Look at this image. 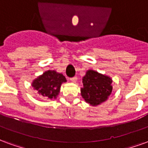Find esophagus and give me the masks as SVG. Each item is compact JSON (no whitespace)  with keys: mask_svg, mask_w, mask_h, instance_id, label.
Segmentation results:
<instances>
[{"mask_svg":"<svg viewBox=\"0 0 148 148\" xmlns=\"http://www.w3.org/2000/svg\"><path fill=\"white\" fill-rule=\"evenodd\" d=\"M70 80L73 82V83H76V81H77V77L76 76L72 77V78H70Z\"/></svg>","mask_w":148,"mask_h":148,"instance_id":"esophagus-1","label":"esophagus"}]
</instances>
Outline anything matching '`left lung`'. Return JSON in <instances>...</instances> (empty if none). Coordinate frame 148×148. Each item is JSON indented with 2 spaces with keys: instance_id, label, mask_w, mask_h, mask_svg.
I'll return each instance as SVG.
<instances>
[{
  "instance_id": "obj_1",
  "label": "left lung",
  "mask_w": 148,
  "mask_h": 148,
  "mask_svg": "<svg viewBox=\"0 0 148 148\" xmlns=\"http://www.w3.org/2000/svg\"><path fill=\"white\" fill-rule=\"evenodd\" d=\"M81 95L87 103L97 106L105 102L112 92V79L93 70L87 71L83 78Z\"/></svg>"
}]
</instances>
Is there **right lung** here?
I'll return each mask as SVG.
<instances>
[{
    "mask_svg": "<svg viewBox=\"0 0 148 148\" xmlns=\"http://www.w3.org/2000/svg\"><path fill=\"white\" fill-rule=\"evenodd\" d=\"M64 82H66V79L62 74L49 70L34 79L32 87L44 98L56 99Z\"/></svg>",
    "mask_w": 148,
    "mask_h": 148,
    "instance_id": "1",
    "label": "right lung"
}]
</instances>
